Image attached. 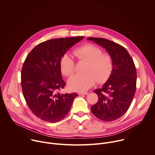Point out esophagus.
Returning <instances> with one entry per match:
<instances>
[{
    "mask_svg": "<svg viewBox=\"0 0 155 155\" xmlns=\"http://www.w3.org/2000/svg\"><path fill=\"white\" fill-rule=\"evenodd\" d=\"M87 94H88L87 92H80V93H78L79 95H86Z\"/></svg>",
    "mask_w": 155,
    "mask_h": 155,
    "instance_id": "34e87169",
    "label": "esophagus"
}]
</instances>
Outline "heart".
Wrapping results in <instances>:
<instances>
[{"label":"heart","mask_w":155,"mask_h":155,"mask_svg":"<svg viewBox=\"0 0 155 155\" xmlns=\"http://www.w3.org/2000/svg\"><path fill=\"white\" fill-rule=\"evenodd\" d=\"M74 54L79 61H87L84 75L75 74L68 80V85L75 91H85L93 86L96 81L101 83L106 81L111 75L114 63L112 56L91 43H86L76 48ZM60 69L65 76L69 77L75 72V61L68 53L61 58Z\"/></svg>","instance_id":"b5f03b06"}]
</instances>
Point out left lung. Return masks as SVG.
I'll return each mask as SVG.
<instances>
[{
  "mask_svg": "<svg viewBox=\"0 0 155 155\" xmlns=\"http://www.w3.org/2000/svg\"><path fill=\"white\" fill-rule=\"evenodd\" d=\"M105 48L112 58L111 75L102 88L94 92L98 101L91 107L93 114L104 121H112L122 117L129 109L136 91L137 72L133 59L124 47L109 40L89 37Z\"/></svg>",
  "mask_w": 155,
  "mask_h": 155,
  "instance_id": "8db88e82",
  "label": "left lung"
}]
</instances>
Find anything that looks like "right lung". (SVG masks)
I'll list each match as a JSON object with an SVG mask.
<instances>
[{
    "instance_id": "obj_1",
    "label": "right lung",
    "mask_w": 155,
    "mask_h": 155,
    "mask_svg": "<svg viewBox=\"0 0 155 155\" xmlns=\"http://www.w3.org/2000/svg\"><path fill=\"white\" fill-rule=\"evenodd\" d=\"M84 37L60 38L41 42L27 56L21 71V87L32 112L40 120L56 123L70 111L75 93L61 94L65 83L59 62L62 55Z\"/></svg>"
}]
</instances>
